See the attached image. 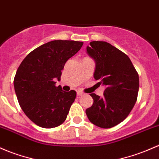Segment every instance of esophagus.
I'll return each mask as SVG.
<instances>
[{
  "instance_id": "1",
  "label": "esophagus",
  "mask_w": 159,
  "mask_h": 159,
  "mask_svg": "<svg viewBox=\"0 0 159 159\" xmlns=\"http://www.w3.org/2000/svg\"><path fill=\"white\" fill-rule=\"evenodd\" d=\"M83 94H84V93L81 92V91H77V96L78 97L81 96V95H83Z\"/></svg>"
}]
</instances>
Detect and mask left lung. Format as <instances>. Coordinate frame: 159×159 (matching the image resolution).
Instances as JSON below:
<instances>
[{
  "mask_svg": "<svg viewBox=\"0 0 159 159\" xmlns=\"http://www.w3.org/2000/svg\"><path fill=\"white\" fill-rule=\"evenodd\" d=\"M87 53L95 62L93 78L105 87L103 96L91 93L93 103L86 110L95 126L108 129L123 121L134 107L139 81L129 58L110 43L92 41Z\"/></svg>",
  "mask_w": 159,
  "mask_h": 159,
  "instance_id": "left-lung-1",
  "label": "left lung"
}]
</instances>
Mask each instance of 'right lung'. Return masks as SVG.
I'll list each match as a JSON object with an SVG mask.
<instances>
[{"label": "right lung", "mask_w": 159, "mask_h": 159, "mask_svg": "<svg viewBox=\"0 0 159 159\" xmlns=\"http://www.w3.org/2000/svg\"><path fill=\"white\" fill-rule=\"evenodd\" d=\"M83 43L53 40L32 51L20 65L13 81L15 93L25 114L40 127H56L66 120L76 91H62L54 80H61L66 62Z\"/></svg>", "instance_id": "add662e5"}]
</instances>
